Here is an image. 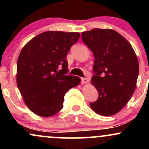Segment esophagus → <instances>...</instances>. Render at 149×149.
<instances>
[{
	"mask_svg": "<svg viewBox=\"0 0 149 149\" xmlns=\"http://www.w3.org/2000/svg\"><path fill=\"white\" fill-rule=\"evenodd\" d=\"M89 82V79L87 78H81V83L83 84H85V83H88Z\"/></svg>",
	"mask_w": 149,
	"mask_h": 149,
	"instance_id": "34e87169",
	"label": "esophagus"
}]
</instances>
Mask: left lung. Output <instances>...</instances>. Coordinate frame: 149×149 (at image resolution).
Masks as SVG:
<instances>
[{
	"mask_svg": "<svg viewBox=\"0 0 149 149\" xmlns=\"http://www.w3.org/2000/svg\"><path fill=\"white\" fill-rule=\"evenodd\" d=\"M82 38L95 56L91 81L99 97L90 107L99 115H114L127 104L136 88L137 57L131 44L114 30L94 29L82 32Z\"/></svg>",
	"mask_w": 149,
	"mask_h": 149,
	"instance_id": "left-lung-1",
	"label": "left lung"
}]
</instances>
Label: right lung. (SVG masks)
Returning <instances> with one entry per match:
<instances>
[{
  "label": "right lung",
  "mask_w": 149,
  "mask_h": 149,
  "mask_svg": "<svg viewBox=\"0 0 149 149\" xmlns=\"http://www.w3.org/2000/svg\"><path fill=\"white\" fill-rule=\"evenodd\" d=\"M78 32L45 31L24 45L17 64V85L26 105L36 115L54 116L63 108L68 90L80 84L68 76L66 57L78 41Z\"/></svg>",
  "instance_id": "add662e5"
}]
</instances>
